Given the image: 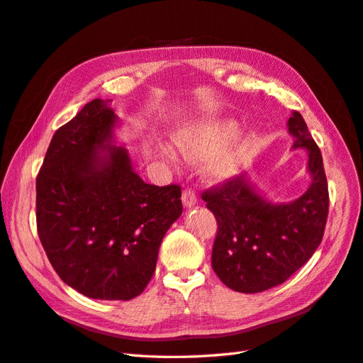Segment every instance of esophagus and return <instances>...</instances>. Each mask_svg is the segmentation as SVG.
Here are the masks:
<instances>
[{
  "label": "esophagus",
  "mask_w": 363,
  "mask_h": 363,
  "mask_svg": "<svg viewBox=\"0 0 363 363\" xmlns=\"http://www.w3.org/2000/svg\"><path fill=\"white\" fill-rule=\"evenodd\" d=\"M182 200L186 207H192L196 203V194L192 189H184L182 194Z\"/></svg>",
  "instance_id": "obj_1"
}]
</instances>
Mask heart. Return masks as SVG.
Instances as JSON below:
<instances>
[{"mask_svg": "<svg viewBox=\"0 0 363 363\" xmlns=\"http://www.w3.org/2000/svg\"><path fill=\"white\" fill-rule=\"evenodd\" d=\"M236 121L227 118H206L182 128L175 135L180 155L191 162L204 160V174L212 180H224L236 174L242 160V140L235 138ZM162 155L175 162L174 151L162 148Z\"/></svg>", "mask_w": 363, "mask_h": 363, "instance_id": "1", "label": "heart"}]
</instances>
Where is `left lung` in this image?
<instances>
[{"label": "left lung", "mask_w": 363, "mask_h": 363, "mask_svg": "<svg viewBox=\"0 0 363 363\" xmlns=\"http://www.w3.org/2000/svg\"><path fill=\"white\" fill-rule=\"evenodd\" d=\"M294 148L309 155L312 183L288 204L267 201L244 175L203 192L218 223L212 268L225 286L256 294L286 281L312 257L321 244L328 215V186L321 151L303 116L288 121Z\"/></svg>", "instance_id": "left-lung-1"}]
</instances>
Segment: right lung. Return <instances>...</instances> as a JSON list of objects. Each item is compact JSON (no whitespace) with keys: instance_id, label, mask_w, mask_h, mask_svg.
<instances>
[{"instance_id":"obj_1","label":"right lung","mask_w":363,"mask_h":363,"mask_svg":"<svg viewBox=\"0 0 363 363\" xmlns=\"http://www.w3.org/2000/svg\"><path fill=\"white\" fill-rule=\"evenodd\" d=\"M116 115L95 98L54 133L36 179L38 235L68 286L95 300H131L156 269L182 212L179 184L155 186L108 147Z\"/></svg>"}]
</instances>
